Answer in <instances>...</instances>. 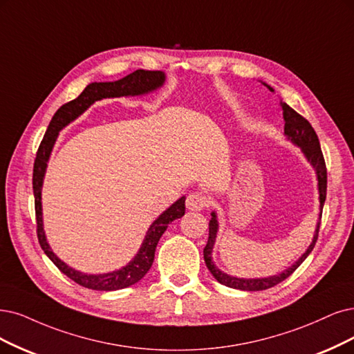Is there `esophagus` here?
Returning <instances> with one entry per match:
<instances>
[{
    "label": "esophagus",
    "instance_id": "obj_1",
    "mask_svg": "<svg viewBox=\"0 0 354 354\" xmlns=\"http://www.w3.org/2000/svg\"><path fill=\"white\" fill-rule=\"evenodd\" d=\"M208 204H210V198H208L207 195L203 192H192L187 197L188 210L200 212V210H204L205 207H208Z\"/></svg>",
    "mask_w": 354,
    "mask_h": 354
}]
</instances>
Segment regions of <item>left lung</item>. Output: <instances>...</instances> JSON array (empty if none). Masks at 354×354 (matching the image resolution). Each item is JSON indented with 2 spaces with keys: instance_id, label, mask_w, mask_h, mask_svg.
<instances>
[{
  "instance_id": "obj_1",
  "label": "left lung",
  "mask_w": 354,
  "mask_h": 354,
  "mask_svg": "<svg viewBox=\"0 0 354 354\" xmlns=\"http://www.w3.org/2000/svg\"><path fill=\"white\" fill-rule=\"evenodd\" d=\"M263 84L267 86L271 91H274L272 87H270L268 84H266V83H263ZM280 106L283 109V118H284V136L287 137V140H290L295 146L300 147V150H302V153L305 154L308 162L313 166V169H315L317 179H318V192H319V220L317 223L315 234H313V239H312L310 245L308 246V250L292 267L277 274V276H270V277H264V279H239V277L229 276V274L220 271L214 266V261H213L212 255H213L214 242L217 238L218 221H217V214L213 212L210 223H208V241L204 248V261H205L207 268L210 270V272L213 274V277L218 283L225 284L227 287H232V289L245 290V292H258V290H267V289H271V287H274V286H277L279 283H281L283 280L289 277L290 274H293V271L304 263V261L308 258V255L312 252L313 246H315L317 239H318L322 208H324V203H325V197H326V167H325L324 154L321 151L319 140H318L315 129L312 128V125L308 122V120H305L302 115H299L295 109H292L289 106V104L281 102V100H280Z\"/></svg>"
}]
</instances>
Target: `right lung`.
<instances>
[{"instance_id": "obj_1", "label": "right lung", "mask_w": 354, "mask_h": 354, "mask_svg": "<svg viewBox=\"0 0 354 354\" xmlns=\"http://www.w3.org/2000/svg\"><path fill=\"white\" fill-rule=\"evenodd\" d=\"M166 75L163 71H147V70H137L128 74L127 77L116 82L106 83H90L77 99L62 104V106L52 116V120L48 125L44 140L41 146L37 149L35 166H33V195H35V212H36V226H37V239L41 243L44 252L48 258L54 263L61 272L70 277L77 284L91 290H102V292H112L125 289L140 281L147 271L150 270L156 246L159 243L162 234L167 229L169 223L174 220L180 218L185 214V197H180L176 203L170 205L166 212H163L157 217L151 226L147 230L146 238H144L141 248L137 255L129 261V263L112 272L106 274H84L77 271L61 261L46 241L45 230H44V220H42V185L46 172V166L52 149L58 138L59 131L67 127L70 122L77 120L84 111H87L96 100H102L106 97H122V96H140L150 93L163 86Z\"/></svg>"}]
</instances>
